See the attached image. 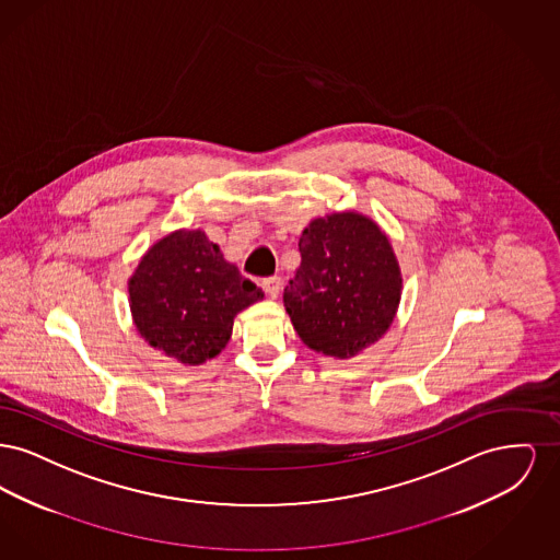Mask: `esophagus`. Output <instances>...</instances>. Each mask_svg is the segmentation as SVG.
Returning a JSON list of instances; mask_svg holds the SVG:
<instances>
[{
    "mask_svg": "<svg viewBox=\"0 0 560 560\" xmlns=\"http://www.w3.org/2000/svg\"><path fill=\"white\" fill-rule=\"evenodd\" d=\"M281 288H283V283H281L279 277H268V279H265V290H267L270 298H279Z\"/></svg>",
    "mask_w": 560,
    "mask_h": 560,
    "instance_id": "1",
    "label": "esophagus"
}]
</instances>
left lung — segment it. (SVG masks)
I'll use <instances>...</instances> for the list:
<instances>
[{"label": "left lung", "mask_w": 560, "mask_h": 560, "mask_svg": "<svg viewBox=\"0 0 560 560\" xmlns=\"http://www.w3.org/2000/svg\"><path fill=\"white\" fill-rule=\"evenodd\" d=\"M302 262L283 292L300 340L334 359L375 345L393 325L402 277L395 249L372 218H315L300 237Z\"/></svg>", "instance_id": "8db88e82"}]
</instances>
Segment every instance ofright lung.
Masks as SVG:
<instances>
[{"label":"right lung","instance_id":"right-lung-1","mask_svg":"<svg viewBox=\"0 0 560 560\" xmlns=\"http://www.w3.org/2000/svg\"><path fill=\"white\" fill-rule=\"evenodd\" d=\"M128 292L138 334L183 365H201L220 354L235 317L265 298L201 229H180L153 243Z\"/></svg>","mask_w":560,"mask_h":560}]
</instances>
